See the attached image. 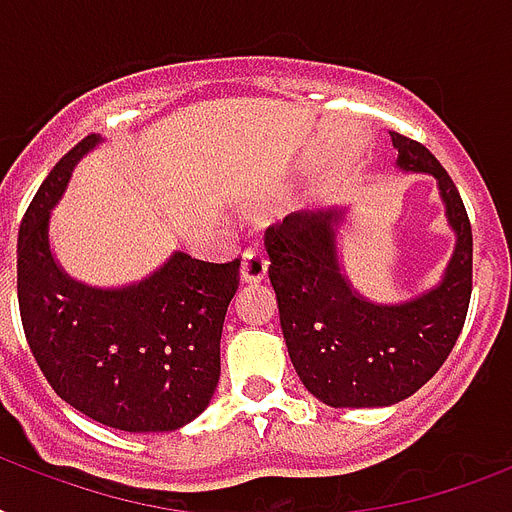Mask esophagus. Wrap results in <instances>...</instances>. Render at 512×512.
I'll list each match as a JSON object with an SVG mask.
<instances>
[{"instance_id": "34e87169", "label": "esophagus", "mask_w": 512, "mask_h": 512, "mask_svg": "<svg viewBox=\"0 0 512 512\" xmlns=\"http://www.w3.org/2000/svg\"><path fill=\"white\" fill-rule=\"evenodd\" d=\"M265 276H268V257L263 249L249 247L241 257V281L255 284V281H263Z\"/></svg>"}]
</instances>
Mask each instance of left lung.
<instances>
[{"mask_svg": "<svg viewBox=\"0 0 512 512\" xmlns=\"http://www.w3.org/2000/svg\"><path fill=\"white\" fill-rule=\"evenodd\" d=\"M390 140L398 170L436 177L457 236L438 287L398 305L358 295L337 257L345 209L292 212L265 231L289 358L305 388L335 409L390 406L417 393L452 353L473 292V231L457 185L422 143L398 132Z\"/></svg>", "mask_w": 512, "mask_h": 512, "instance_id": "1", "label": "left lung"}]
</instances>
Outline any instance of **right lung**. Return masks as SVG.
<instances>
[{
	"mask_svg": "<svg viewBox=\"0 0 512 512\" xmlns=\"http://www.w3.org/2000/svg\"><path fill=\"white\" fill-rule=\"evenodd\" d=\"M87 135L39 185L18 231V305L36 364L66 404L127 433H164L196 420L220 380V335L239 289V257L204 263L172 252L148 279L122 289L74 281L52 257L50 209Z\"/></svg>",
	"mask_w": 512,
	"mask_h": 512,
	"instance_id": "obj_1",
	"label": "right lung"
}]
</instances>
